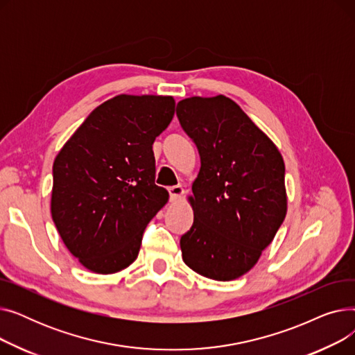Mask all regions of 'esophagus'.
Masks as SVG:
<instances>
[{
    "mask_svg": "<svg viewBox=\"0 0 355 355\" xmlns=\"http://www.w3.org/2000/svg\"><path fill=\"white\" fill-rule=\"evenodd\" d=\"M168 193H170V201L175 202L181 198V196L184 194V189L181 187V185H174V187H170L168 189Z\"/></svg>",
    "mask_w": 355,
    "mask_h": 355,
    "instance_id": "obj_1",
    "label": "esophagus"
}]
</instances>
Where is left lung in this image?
Returning a JSON list of instances; mask_svg holds the SVG:
<instances>
[{"instance_id":"left-lung-1","label":"left lung","mask_w":355,"mask_h":355,"mask_svg":"<svg viewBox=\"0 0 355 355\" xmlns=\"http://www.w3.org/2000/svg\"><path fill=\"white\" fill-rule=\"evenodd\" d=\"M177 116L200 154L182 260L194 272L233 281L249 272L286 216L285 164L276 145L232 99L189 98Z\"/></svg>"}]
</instances>
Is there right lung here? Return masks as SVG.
Here are the masks:
<instances>
[{
	"label": "right lung",
	"mask_w": 355,
	"mask_h": 355,
	"mask_svg": "<svg viewBox=\"0 0 355 355\" xmlns=\"http://www.w3.org/2000/svg\"><path fill=\"white\" fill-rule=\"evenodd\" d=\"M174 110L171 96L119 95L92 110L55 157L51 217L89 270L115 273L138 257L146 225L168 201L153 144Z\"/></svg>",
	"instance_id": "obj_1"
}]
</instances>
